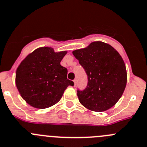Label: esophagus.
<instances>
[{
  "instance_id": "1",
  "label": "esophagus",
  "mask_w": 147,
  "mask_h": 147,
  "mask_svg": "<svg viewBox=\"0 0 147 147\" xmlns=\"http://www.w3.org/2000/svg\"><path fill=\"white\" fill-rule=\"evenodd\" d=\"M73 82H74V85H76V83H77V80H74Z\"/></svg>"
}]
</instances>
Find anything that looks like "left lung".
Segmentation results:
<instances>
[{
	"label": "left lung",
	"instance_id": "8db88e82",
	"mask_svg": "<svg viewBox=\"0 0 147 147\" xmlns=\"http://www.w3.org/2000/svg\"><path fill=\"white\" fill-rule=\"evenodd\" d=\"M88 75V85L78 90L79 101L90 111L112 108L122 96L127 82L126 65L119 52L102 42L72 52Z\"/></svg>",
	"mask_w": 147,
	"mask_h": 147
}]
</instances>
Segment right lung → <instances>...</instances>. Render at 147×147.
Returning <instances> with one entry per match:
<instances>
[{
  "label": "right lung",
  "instance_id": "obj_1",
  "mask_svg": "<svg viewBox=\"0 0 147 147\" xmlns=\"http://www.w3.org/2000/svg\"><path fill=\"white\" fill-rule=\"evenodd\" d=\"M67 51L55 52L43 47L30 53L18 65L16 85L23 99L39 109L49 108L59 101L74 82L67 78V69L60 65Z\"/></svg>",
  "mask_w": 147,
  "mask_h": 147
}]
</instances>
